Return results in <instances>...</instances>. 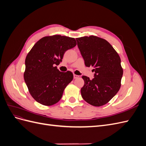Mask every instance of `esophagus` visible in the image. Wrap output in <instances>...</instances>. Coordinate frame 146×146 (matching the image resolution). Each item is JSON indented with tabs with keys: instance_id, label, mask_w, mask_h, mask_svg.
<instances>
[{
	"instance_id": "esophagus-1",
	"label": "esophagus",
	"mask_w": 146,
	"mask_h": 146,
	"mask_svg": "<svg viewBox=\"0 0 146 146\" xmlns=\"http://www.w3.org/2000/svg\"><path fill=\"white\" fill-rule=\"evenodd\" d=\"M78 77H79V76H78V75L74 74V78H78Z\"/></svg>"
}]
</instances>
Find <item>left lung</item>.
<instances>
[{
    "label": "left lung",
    "mask_w": 146,
    "mask_h": 146,
    "mask_svg": "<svg viewBox=\"0 0 146 146\" xmlns=\"http://www.w3.org/2000/svg\"><path fill=\"white\" fill-rule=\"evenodd\" d=\"M77 46L87 67L92 66L94 78L83 76L85 82L81 94L95 107L107 104L121 86L123 69L117 52L105 39L91 35L76 38Z\"/></svg>",
    "instance_id": "8db88e82"
}]
</instances>
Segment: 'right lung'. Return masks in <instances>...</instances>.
I'll return each mask as SVG.
<instances>
[{
  "label": "right lung",
  "mask_w": 146,
  "mask_h": 146,
  "mask_svg": "<svg viewBox=\"0 0 146 146\" xmlns=\"http://www.w3.org/2000/svg\"><path fill=\"white\" fill-rule=\"evenodd\" d=\"M76 45L74 38L55 35L42 38L28 53L24 78L30 94L38 103L50 106L61 99L73 74L60 72L55 66L62 61L66 50Z\"/></svg>",
  "instance_id": "right-lung-1"
}]
</instances>
